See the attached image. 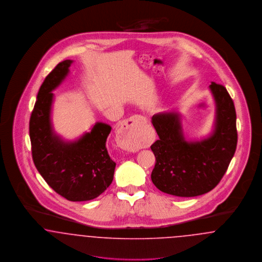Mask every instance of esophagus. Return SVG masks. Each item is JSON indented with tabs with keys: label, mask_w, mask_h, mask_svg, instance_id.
Returning <instances> with one entry per match:
<instances>
[{
	"label": "esophagus",
	"mask_w": 262,
	"mask_h": 262,
	"mask_svg": "<svg viewBox=\"0 0 262 262\" xmlns=\"http://www.w3.org/2000/svg\"><path fill=\"white\" fill-rule=\"evenodd\" d=\"M146 124L142 116H133L126 119L118 130V141L123 149L135 152L140 148V132Z\"/></svg>",
	"instance_id": "1"
}]
</instances>
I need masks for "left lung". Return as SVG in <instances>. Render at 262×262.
I'll return each instance as SVG.
<instances>
[{
	"label": "left lung",
	"mask_w": 262,
	"mask_h": 262,
	"mask_svg": "<svg viewBox=\"0 0 262 262\" xmlns=\"http://www.w3.org/2000/svg\"><path fill=\"white\" fill-rule=\"evenodd\" d=\"M209 90L215 102V120L207 137L187 139L177 110L152 117L159 139L151 145L156 157L151 180L165 193L180 198L207 193L219 184L235 154L234 102L223 85L211 82Z\"/></svg>",
	"instance_id": "obj_1"
}]
</instances>
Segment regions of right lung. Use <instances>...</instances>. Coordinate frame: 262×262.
<instances>
[{"label":"right lung","instance_id":"1","mask_svg":"<svg viewBox=\"0 0 262 262\" xmlns=\"http://www.w3.org/2000/svg\"><path fill=\"white\" fill-rule=\"evenodd\" d=\"M74 61L57 64L42 83L29 121L33 162L45 182L70 201L96 199L113 182L116 163L106 147L111 125L97 122L75 140L59 136L53 126L54 91Z\"/></svg>","mask_w":262,"mask_h":262}]
</instances>
